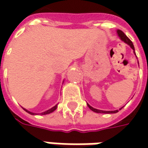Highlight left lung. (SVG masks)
Wrapping results in <instances>:
<instances>
[{"label":"left lung","mask_w":148,"mask_h":148,"mask_svg":"<svg viewBox=\"0 0 148 148\" xmlns=\"http://www.w3.org/2000/svg\"><path fill=\"white\" fill-rule=\"evenodd\" d=\"M117 34H118V36L119 37V38L122 40L123 42H124V43H127L128 45L130 46V48L134 50V54L136 55V53H135V49H134V44H133V43H132V41H131V40H130V39H129V38H128L124 34V33H123V31H121V30L118 29V30H117ZM87 106H88L89 108H90L91 110L94 111V112H95V113H101V114H115V113H117V112H119V110H113V111L100 110L95 109V108H93L92 106H90L89 104H87ZM122 108H120V109H119V110H122Z\"/></svg>","instance_id":"obj_1"}]
</instances>
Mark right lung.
<instances>
[{
	"instance_id": "obj_1",
	"label": "right lung",
	"mask_w": 148,
	"mask_h": 148,
	"mask_svg": "<svg viewBox=\"0 0 148 148\" xmlns=\"http://www.w3.org/2000/svg\"><path fill=\"white\" fill-rule=\"evenodd\" d=\"M57 108H58V105H56L55 106H53V108H51V109H49V110H48L44 111V112H43V113H41L40 114H42V115H45V114H50V113H53V111H55L56 110H57ZM24 109V108H23ZM27 112V113H29V114H32V115H34V114H35V113H33V112H30V111L27 110L26 109H24Z\"/></svg>"
}]
</instances>
